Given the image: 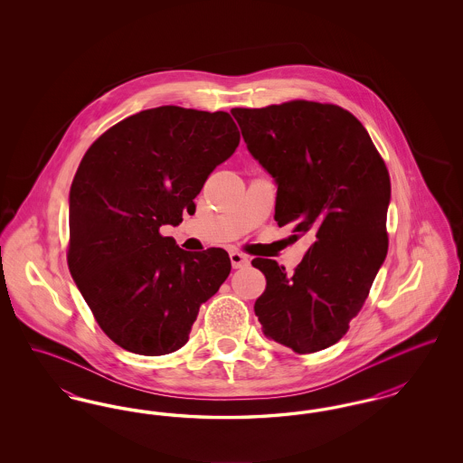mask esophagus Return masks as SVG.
Listing matches in <instances>:
<instances>
[{"mask_svg":"<svg viewBox=\"0 0 463 463\" xmlns=\"http://www.w3.org/2000/svg\"><path fill=\"white\" fill-rule=\"evenodd\" d=\"M229 257H231V264H232L234 269H241V267H246V265L250 264L248 257L242 255L240 251H231Z\"/></svg>","mask_w":463,"mask_h":463,"instance_id":"obj_1","label":"esophagus"}]
</instances>
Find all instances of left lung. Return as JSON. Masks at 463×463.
<instances>
[{
	"label": "left lung",
	"mask_w": 463,
	"mask_h": 463,
	"mask_svg": "<svg viewBox=\"0 0 463 463\" xmlns=\"http://www.w3.org/2000/svg\"><path fill=\"white\" fill-rule=\"evenodd\" d=\"M255 159L278 182L279 227L314 236L302 262L253 259L265 291L255 302L264 333L295 353L336 344L368 298L389 234V170L361 121L335 104L289 100L231 110Z\"/></svg>",
	"instance_id": "8db88e82"
}]
</instances>
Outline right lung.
I'll use <instances>...</instances> for the list:
<instances>
[{
	"instance_id": "add662e5",
	"label": "right lung",
	"mask_w": 463,
	"mask_h": 463,
	"mask_svg": "<svg viewBox=\"0 0 463 463\" xmlns=\"http://www.w3.org/2000/svg\"><path fill=\"white\" fill-rule=\"evenodd\" d=\"M238 144L229 112L161 106L116 123L83 156L69 193L67 265L121 349L175 353L227 279L225 250L185 251L159 227L196 210L206 178Z\"/></svg>"
}]
</instances>
